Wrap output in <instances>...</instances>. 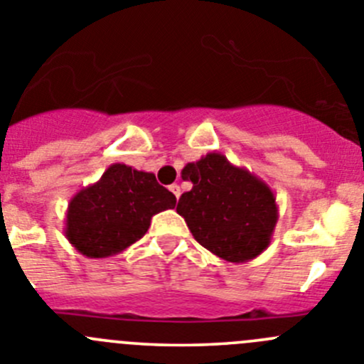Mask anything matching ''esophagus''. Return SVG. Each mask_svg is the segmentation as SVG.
<instances>
[{
    "instance_id": "obj_1",
    "label": "esophagus",
    "mask_w": 364,
    "mask_h": 364,
    "mask_svg": "<svg viewBox=\"0 0 364 364\" xmlns=\"http://www.w3.org/2000/svg\"><path fill=\"white\" fill-rule=\"evenodd\" d=\"M168 188H171V192L174 193L176 199H179V196H181V190H179V185H171V186H168Z\"/></svg>"
}]
</instances>
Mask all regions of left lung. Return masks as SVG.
Here are the masks:
<instances>
[{
	"label": "left lung",
	"mask_w": 364,
	"mask_h": 364,
	"mask_svg": "<svg viewBox=\"0 0 364 364\" xmlns=\"http://www.w3.org/2000/svg\"><path fill=\"white\" fill-rule=\"evenodd\" d=\"M181 178L192 190L179 198L176 212L193 239L226 262L257 259L271 244L278 205L266 181L219 152L186 163Z\"/></svg>",
	"instance_id": "obj_1"
}]
</instances>
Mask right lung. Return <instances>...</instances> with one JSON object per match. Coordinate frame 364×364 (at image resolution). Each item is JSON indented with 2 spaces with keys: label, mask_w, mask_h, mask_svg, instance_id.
<instances>
[{
  "label": "right lung",
  "mask_w": 364,
  "mask_h": 364,
  "mask_svg": "<svg viewBox=\"0 0 364 364\" xmlns=\"http://www.w3.org/2000/svg\"><path fill=\"white\" fill-rule=\"evenodd\" d=\"M174 206L176 196L152 172L113 163L70 199L64 235L87 259H107L140 240L156 213Z\"/></svg>",
  "instance_id": "right-lung-1"
}]
</instances>
